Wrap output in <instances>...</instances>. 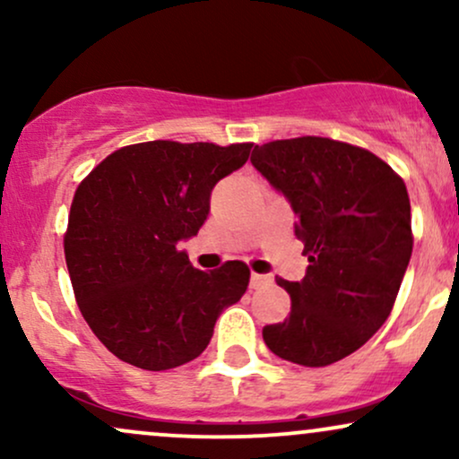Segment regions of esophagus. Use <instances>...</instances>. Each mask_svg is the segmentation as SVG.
Returning a JSON list of instances; mask_svg holds the SVG:
<instances>
[{
	"mask_svg": "<svg viewBox=\"0 0 459 459\" xmlns=\"http://www.w3.org/2000/svg\"><path fill=\"white\" fill-rule=\"evenodd\" d=\"M273 278L267 276V273H252L250 276V287L252 289H261V287H267V284H272Z\"/></svg>",
	"mask_w": 459,
	"mask_h": 459,
	"instance_id": "esophagus-1",
	"label": "esophagus"
}]
</instances>
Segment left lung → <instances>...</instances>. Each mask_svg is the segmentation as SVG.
<instances>
[{
	"mask_svg": "<svg viewBox=\"0 0 459 459\" xmlns=\"http://www.w3.org/2000/svg\"><path fill=\"white\" fill-rule=\"evenodd\" d=\"M250 161L291 203L310 263L302 282L276 278L291 313L263 341L302 367L343 360L391 315L412 255L403 178L371 151L319 135L255 146Z\"/></svg>",
	"mask_w": 459,
	"mask_h": 459,
	"instance_id": "1",
	"label": "left lung"
}]
</instances>
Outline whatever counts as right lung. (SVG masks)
I'll use <instances>...</instances> for the list:
<instances>
[{"label":"right lung","instance_id":"1","mask_svg":"<svg viewBox=\"0 0 459 459\" xmlns=\"http://www.w3.org/2000/svg\"><path fill=\"white\" fill-rule=\"evenodd\" d=\"M252 142L152 140L114 151L79 183L65 256L83 319L116 358L146 371L194 360L218 315L250 281L241 261L213 272L177 244L198 233L212 189L241 168Z\"/></svg>","mask_w":459,"mask_h":459}]
</instances>
